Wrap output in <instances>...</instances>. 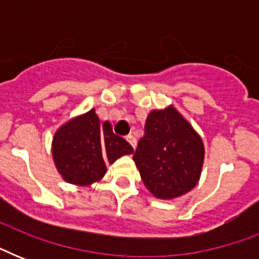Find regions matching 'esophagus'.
Masks as SVG:
<instances>
[{
    "instance_id": "esophagus-1",
    "label": "esophagus",
    "mask_w": 259,
    "mask_h": 259,
    "mask_svg": "<svg viewBox=\"0 0 259 259\" xmlns=\"http://www.w3.org/2000/svg\"><path fill=\"white\" fill-rule=\"evenodd\" d=\"M126 140H127V142H129L130 145L133 146V148H136V145H137V141H136V138L132 136V134H129V136H126Z\"/></svg>"
}]
</instances>
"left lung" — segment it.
<instances>
[{"label":"left lung","mask_w":259,"mask_h":259,"mask_svg":"<svg viewBox=\"0 0 259 259\" xmlns=\"http://www.w3.org/2000/svg\"><path fill=\"white\" fill-rule=\"evenodd\" d=\"M133 160L144 184L161 200L195 188L204 162V144L192 125L172 105L152 110Z\"/></svg>","instance_id":"left-lung-1"}]
</instances>
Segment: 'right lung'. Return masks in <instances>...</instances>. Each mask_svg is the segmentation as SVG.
<instances>
[{"label": "right lung", "mask_w": 259, "mask_h": 259, "mask_svg": "<svg viewBox=\"0 0 259 259\" xmlns=\"http://www.w3.org/2000/svg\"><path fill=\"white\" fill-rule=\"evenodd\" d=\"M134 150L129 142L114 134L111 123H101L95 109L71 118L56 130L52 157L63 180L86 187L105 176L106 164H113Z\"/></svg>", "instance_id": "1"}]
</instances>
